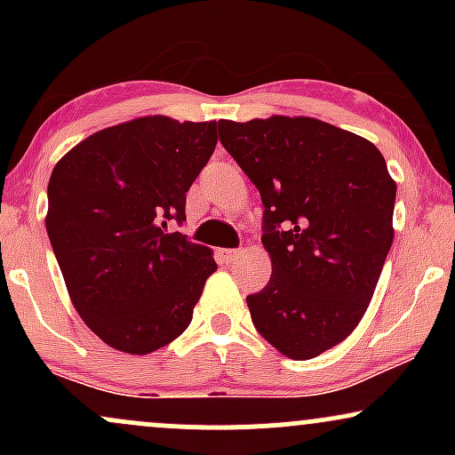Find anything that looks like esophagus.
<instances>
[{
    "mask_svg": "<svg viewBox=\"0 0 455 455\" xmlns=\"http://www.w3.org/2000/svg\"><path fill=\"white\" fill-rule=\"evenodd\" d=\"M242 254H243V250H222V259L227 265L235 263V260L242 257Z\"/></svg>",
    "mask_w": 455,
    "mask_h": 455,
    "instance_id": "34e87169",
    "label": "esophagus"
}]
</instances>
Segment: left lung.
<instances>
[{"label":"left lung","mask_w":455,"mask_h":455,"mask_svg":"<svg viewBox=\"0 0 455 455\" xmlns=\"http://www.w3.org/2000/svg\"><path fill=\"white\" fill-rule=\"evenodd\" d=\"M220 140L265 205L271 278L250 316L295 362L347 340L394 243L395 181L377 145L315 117L218 122Z\"/></svg>","instance_id":"obj_1"}]
</instances>
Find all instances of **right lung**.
I'll list each match as a JSON object with an SVG mask.
<instances>
[{
  "mask_svg": "<svg viewBox=\"0 0 455 455\" xmlns=\"http://www.w3.org/2000/svg\"><path fill=\"white\" fill-rule=\"evenodd\" d=\"M216 122L145 115L75 145L49 180L46 233L78 316L104 344L149 355L192 321L218 269L207 245L169 233L212 158Z\"/></svg>",
  "mask_w": 455,
  "mask_h": 455,
  "instance_id": "add662e5",
  "label": "right lung"
}]
</instances>
